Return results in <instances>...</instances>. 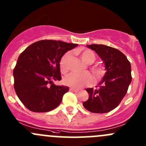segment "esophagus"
Wrapping results in <instances>:
<instances>
[{"mask_svg":"<svg viewBox=\"0 0 146 146\" xmlns=\"http://www.w3.org/2000/svg\"><path fill=\"white\" fill-rule=\"evenodd\" d=\"M70 90L72 91V92H78L79 91V90L76 89V88H70Z\"/></svg>","mask_w":146,"mask_h":146,"instance_id":"esophagus-1","label":"esophagus"}]
</instances>
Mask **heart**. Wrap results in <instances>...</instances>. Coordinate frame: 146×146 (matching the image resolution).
<instances>
[{
    "label": "heart",
    "instance_id": "heart-1",
    "mask_svg": "<svg viewBox=\"0 0 146 146\" xmlns=\"http://www.w3.org/2000/svg\"><path fill=\"white\" fill-rule=\"evenodd\" d=\"M80 58L86 64H92L96 60V56L93 51L90 49H81L78 51ZM71 59V53L70 51L65 53L61 58L59 62L60 70L61 73H66L70 68V63ZM91 72L95 76V80H100L104 75V70L102 66L99 64L92 65L90 66ZM93 82L92 76L89 72L78 74L71 73L67 75L64 79V82L66 85L73 87L75 88H80L84 86L90 85Z\"/></svg>",
    "mask_w": 146,
    "mask_h": 146
}]
</instances>
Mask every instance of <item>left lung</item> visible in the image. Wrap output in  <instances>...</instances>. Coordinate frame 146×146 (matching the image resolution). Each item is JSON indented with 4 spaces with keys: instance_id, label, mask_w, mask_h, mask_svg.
Listing matches in <instances>:
<instances>
[{
    "instance_id": "left-lung-1",
    "label": "left lung",
    "mask_w": 146,
    "mask_h": 146,
    "mask_svg": "<svg viewBox=\"0 0 146 146\" xmlns=\"http://www.w3.org/2000/svg\"><path fill=\"white\" fill-rule=\"evenodd\" d=\"M94 50L105 65L102 80L95 89L87 88L88 100L84 107L92 113H107L120 104L131 82V64L126 56L113 47L103 44L87 45Z\"/></svg>"
}]
</instances>
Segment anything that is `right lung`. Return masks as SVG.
Here are the masks:
<instances>
[{
	"mask_svg": "<svg viewBox=\"0 0 146 146\" xmlns=\"http://www.w3.org/2000/svg\"><path fill=\"white\" fill-rule=\"evenodd\" d=\"M77 46L45 39L32 44L19 56L13 70L14 88L28 110L46 112L59 105L69 88L54 85L53 80H61V58Z\"/></svg>",
	"mask_w": 146,
	"mask_h": 146,
	"instance_id": "add662e5",
	"label": "right lung"
}]
</instances>
